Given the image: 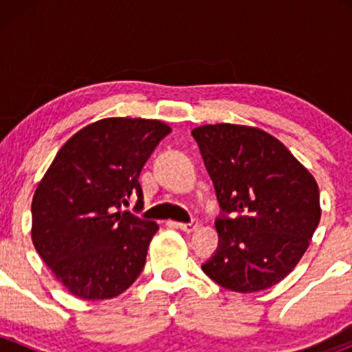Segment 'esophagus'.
<instances>
[{"label":"esophagus","instance_id":"1","mask_svg":"<svg viewBox=\"0 0 352 352\" xmlns=\"http://www.w3.org/2000/svg\"><path fill=\"white\" fill-rule=\"evenodd\" d=\"M175 226L179 230H182V232L192 233L194 230H197V219H192V221L189 223H175Z\"/></svg>","mask_w":352,"mask_h":352}]
</instances>
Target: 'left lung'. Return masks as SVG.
I'll list each match as a JSON object with an SVG mask.
<instances>
[{
    "instance_id": "left-lung-1",
    "label": "left lung",
    "mask_w": 352,
    "mask_h": 352,
    "mask_svg": "<svg viewBox=\"0 0 352 352\" xmlns=\"http://www.w3.org/2000/svg\"><path fill=\"white\" fill-rule=\"evenodd\" d=\"M218 197V248L202 271L226 289L278 285L307 252L320 221L314 175L281 141L236 124L192 131Z\"/></svg>"
}]
</instances>
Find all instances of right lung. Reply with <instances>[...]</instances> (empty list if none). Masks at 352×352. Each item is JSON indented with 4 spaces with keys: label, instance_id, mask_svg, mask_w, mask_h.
Here are the masks:
<instances>
[{
    "label": "right lung",
    "instance_id": "add662e5",
    "mask_svg": "<svg viewBox=\"0 0 352 352\" xmlns=\"http://www.w3.org/2000/svg\"><path fill=\"white\" fill-rule=\"evenodd\" d=\"M172 133L160 120L112 117L78 131L58 151L32 201V242L52 274L81 300H107L141 274L158 225L131 211L140 173Z\"/></svg>",
    "mask_w": 352,
    "mask_h": 352
}]
</instances>
